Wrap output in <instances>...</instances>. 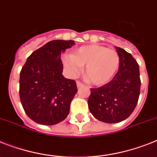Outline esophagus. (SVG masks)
<instances>
[{"label":"esophagus","mask_w":157,"mask_h":157,"mask_svg":"<svg viewBox=\"0 0 157 157\" xmlns=\"http://www.w3.org/2000/svg\"><path fill=\"white\" fill-rule=\"evenodd\" d=\"M76 85H77V87H81V86H82V85H83V84H82V83H81V81H76Z\"/></svg>","instance_id":"1"}]
</instances>
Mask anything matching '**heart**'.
<instances>
[{
  "mask_svg": "<svg viewBox=\"0 0 157 157\" xmlns=\"http://www.w3.org/2000/svg\"><path fill=\"white\" fill-rule=\"evenodd\" d=\"M64 68L70 76H76L85 66V75L92 84L105 85L113 79L120 64L115 50L99 45H87L75 50L72 55L61 57Z\"/></svg>",
  "mask_w": 157,
  "mask_h": 157,
  "instance_id": "1",
  "label": "heart"
}]
</instances>
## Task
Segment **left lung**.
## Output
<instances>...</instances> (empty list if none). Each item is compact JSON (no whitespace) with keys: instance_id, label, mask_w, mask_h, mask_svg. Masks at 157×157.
<instances>
[{"instance_id":"1","label":"left lung","mask_w":157,"mask_h":157,"mask_svg":"<svg viewBox=\"0 0 157 157\" xmlns=\"http://www.w3.org/2000/svg\"><path fill=\"white\" fill-rule=\"evenodd\" d=\"M120 58L118 72L109 83L90 89V111L103 123H117L127 118L138 102L140 92V68L132 55L115 47Z\"/></svg>"}]
</instances>
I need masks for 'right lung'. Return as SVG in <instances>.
I'll return each instance as SVG.
<instances>
[{"mask_svg":"<svg viewBox=\"0 0 157 157\" xmlns=\"http://www.w3.org/2000/svg\"><path fill=\"white\" fill-rule=\"evenodd\" d=\"M75 45L73 40H52L34 51L21 68L20 100L25 114L35 123L55 125L69 114L77 92L76 81L62 75L61 53Z\"/></svg>","mask_w":157,"mask_h":157,"instance_id":"obj_1","label":"right lung"}]
</instances>
